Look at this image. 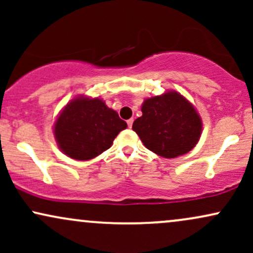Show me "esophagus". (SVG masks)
<instances>
[{
	"mask_svg": "<svg viewBox=\"0 0 253 253\" xmlns=\"http://www.w3.org/2000/svg\"><path fill=\"white\" fill-rule=\"evenodd\" d=\"M132 125H133V119H129V120H127V126L129 127H132Z\"/></svg>",
	"mask_w": 253,
	"mask_h": 253,
	"instance_id": "1",
	"label": "esophagus"
}]
</instances>
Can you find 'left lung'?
<instances>
[{
    "instance_id": "1",
    "label": "left lung",
    "mask_w": 253,
    "mask_h": 253,
    "mask_svg": "<svg viewBox=\"0 0 253 253\" xmlns=\"http://www.w3.org/2000/svg\"><path fill=\"white\" fill-rule=\"evenodd\" d=\"M143 115L132 128L146 149L164 158H176L195 147L202 130L196 109L176 91L146 98L141 106Z\"/></svg>"
}]
</instances>
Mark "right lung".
Wrapping results in <instances>:
<instances>
[{"instance_id": "right-lung-1", "label": "right lung", "mask_w": 253, "mask_h": 253, "mask_svg": "<svg viewBox=\"0 0 253 253\" xmlns=\"http://www.w3.org/2000/svg\"><path fill=\"white\" fill-rule=\"evenodd\" d=\"M126 127V121L102 100L81 96L66 104L53 129L58 146L66 156L89 161L108 150Z\"/></svg>"}]
</instances>
